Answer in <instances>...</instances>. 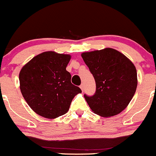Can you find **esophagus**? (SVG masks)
<instances>
[{
    "mask_svg": "<svg viewBox=\"0 0 156 156\" xmlns=\"http://www.w3.org/2000/svg\"><path fill=\"white\" fill-rule=\"evenodd\" d=\"M80 89H82V91H83V89H84V86H83V84H81V85H80Z\"/></svg>",
    "mask_w": 156,
    "mask_h": 156,
    "instance_id": "1",
    "label": "esophagus"
}]
</instances>
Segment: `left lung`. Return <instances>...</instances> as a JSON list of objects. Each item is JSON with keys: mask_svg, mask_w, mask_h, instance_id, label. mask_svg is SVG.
Masks as SVG:
<instances>
[{"mask_svg": "<svg viewBox=\"0 0 156 156\" xmlns=\"http://www.w3.org/2000/svg\"><path fill=\"white\" fill-rule=\"evenodd\" d=\"M81 56L96 84L95 95H84L91 110L103 118L123 112L137 87L136 69L132 61L111 48L83 52Z\"/></svg>", "mask_w": 156, "mask_h": 156, "instance_id": "1", "label": "left lung"}]
</instances>
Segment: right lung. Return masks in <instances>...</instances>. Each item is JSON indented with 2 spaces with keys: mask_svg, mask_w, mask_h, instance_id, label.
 Returning a JSON list of instances; mask_svg holds the SVG:
<instances>
[{
  "mask_svg": "<svg viewBox=\"0 0 156 156\" xmlns=\"http://www.w3.org/2000/svg\"><path fill=\"white\" fill-rule=\"evenodd\" d=\"M70 55L44 51L21 69L20 88L29 107L40 116L55 119L68 112L75 95L81 93L66 70Z\"/></svg>",
  "mask_w": 156,
  "mask_h": 156,
  "instance_id": "obj_1",
  "label": "right lung"
}]
</instances>
